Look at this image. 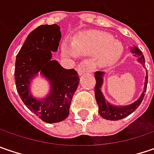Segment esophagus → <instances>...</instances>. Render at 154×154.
<instances>
[{"label":"esophagus","instance_id":"esophagus-1","mask_svg":"<svg viewBox=\"0 0 154 154\" xmlns=\"http://www.w3.org/2000/svg\"><path fill=\"white\" fill-rule=\"evenodd\" d=\"M77 70L79 75H82L83 73H85L86 71H90L91 67H90V63L88 61H83L80 63H78L77 66Z\"/></svg>","mask_w":154,"mask_h":154}]
</instances>
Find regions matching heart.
I'll use <instances>...</instances> for the list:
<instances>
[{
  "label": "heart",
  "mask_w": 154,
  "mask_h": 154,
  "mask_svg": "<svg viewBox=\"0 0 154 154\" xmlns=\"http://www.w3.org/2000/svg\"><path fill=\"white\" fill-rule=\"evenodd\" d=\"M64 55L76 57L81 56H95L98 67H107L117 62L123 54L122 44L115 42L112 35L103 32H88L75 40L73 46L64 42L62 46Z\"/></svg>",
  "instance_id": "1"
}]
</instances>
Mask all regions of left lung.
Returning a JSON list of instances; mask_svg holds the SVG:
<instances>
[{
	"label": "left lung",
	"instance_id": "8db88e82",
	"mask_svg": "<svg viewBox=\"0 0 154 154\" xmlns=\"http://www.w3.org/2000/svg\"><path fill=\"white\" fill-rule=\"evenodd\" d=\"M131 52L135 54V56L138 57V61L141 64L145 63V57L137 47H134L131 49ZM104 72L103 71H97L95 73L96 78V85H95V97L97 103L98 105V113L99 115L105 119L108 120H119L122 119L124 118L127 117L132 113L141 104L144 97H145V92H146V88L147 86V80H148V76H146V80H145V87H144V91L140 97V98L135 101L134 103L129 105L125 106H114L110 103H108L104 95L101 91V86L103 85V77H104Z\"/></svg>",
	"mask_w": 154,
	"mask_h": 154
}]
</instances>
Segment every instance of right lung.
<instances>
[{
    "instance_id": "obj_1",
    "label": "right lung",
    "mask_w": 154,
    "mask_h": 154,
    "mask_svg": "<svg viewBox=\"0 0 154 154\" xmlns=\"http://www.w3.org/2000/svg\"><path fill=\"white\" fill-rule=\"evenodd\" d=\"M62 35L57 24L41 25L28 35L15 60L14 80L24 104L46 123H58L69 114V106L79 84L74 69L63 68L52 52L58 49ZM39 72L51 83L49 95L42 100L29 91L30 82Z\"/></svg>"
}]
</instances>
